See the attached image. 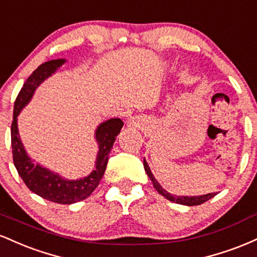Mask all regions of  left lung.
<instances>
[{"instance_id": "8db88e82", "label": "left lung", "mask_w": 257, "mask_h": 257, "mask_svg": "<svg viewBox=\"0 0 257 257\" xmlns=\"http://www.w3.org/2000/svg\"><path fill=\"white\" fill-rule=\"evenodd\" d=\"M144 168H145V172L147 174V176L151 179L153 187L157 190V192L159 194H162L163 197H166L168 200H170V202H173V203H178V204H182V205L193 206V205L203 204V203L206 202V200L211 199L215 196V193L202 194V196H175V194L169 193L168 191H166L163 187H162L161 184H159L157 180H156L155 176H153V174L151 172V169H150L149 164H147L145 158H144Z\"/></svg>"}]
</instances>
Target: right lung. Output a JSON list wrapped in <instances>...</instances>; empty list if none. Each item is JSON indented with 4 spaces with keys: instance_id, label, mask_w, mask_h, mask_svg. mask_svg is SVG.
I'll return each instance as SVG.
<instances>
[{
    "instance_id": "right-lung-1",
    "label": "right lung",
    "mask_w": 257,
    "mask_h": 257,
    "mask_svg": "<svg viewBox=\"0 0 257 257\" xmlns=\"http://www.w3.org/2000/svg\"><path fill=\"white\" fill-rule=\"evenodd\" d=\"M66 63V59H54L43 63L37 67L32 75L26 79L19 95L14 102L13 122L11 128L12 150H13V162L18 174L29 190L36 193L42 198L59 203V204H73L81 202L90 196L91 192L98 187L100 180L104 175L107 166L108 155L113 146L117 135L123 126L120 118H111L100 123L95 129V141L98 144V155H96L95 168L89 175L77 180H69L53 172L48 168L35 163V161L26 152L18 129V116L23 108L30 102L35 91L41 83L51 77L53 73L58 71Z\"/></svg>"
}]
</instances>
